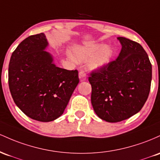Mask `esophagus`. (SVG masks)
<instances>
[{
    "label": "esophagus",
    "mask_w": 160,
    "mask_h": 160,
    "mask_svg": "<svg viewBox=\"0 0 160 160\" xmlns=\"http://www.w3.org/2000/svg\"><path fill=\"white\" fill-rule=\"evenodd\" d=\"M78 77H79L80 82H84L86 80V74L83 70H80L79 73H78Z\"/></svg>",
    "instance_id": "obj_1"
}]
</instances>
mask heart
I'll list each match as a JSON object with an SVG mask.
<instances>
[{
	"mask_svg": "<svg viewBox=\"0 0 160 160\" xmlns=\"http://www.w3.org/2000/svg\"><path fill=\"white\" fill-rule=\"evenodd\" d=\"M112 56L110 46L101 44L86 43L83 45L76 46L73 49V57L77 61L88 60L91 69H100L107 65Z\"/></svg>",
	"mask_w": 160,
	"mask_h": 160,
	"instance_id": "1",
	"label": "heart"
}]
</instances>
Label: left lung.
I'll return each mask as SVG.
<instances>
[{"instance_id":"left-lung-1","label":"left lung","mask_w":160,"mask_h":160,"mask_svg":"<svg viewBox=\"0 0 160 160\" xmlns=\"http://www.w3.org/2000/svg\"><path fill=\"white\" fill-rule=\"evenodd\" d=\"M117 38L122 44L117 59L88 78L94 112L109 122L138 113L148 100L152 80V65L143 47L126 38Z\"/></svg>"}]
</instances>
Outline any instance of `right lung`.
<instances>
[{
  "label": "right lung",
  "mask_w": 160,
  "mask_h": 160,
  "mask_svg": "<svg viewBox=\"0 0 160 160\" xmlns=\"http://www.w3.org/2000/svg\"><path fill=\"white\" fill-rule=\"evenodd\" d=\"M44 33L26 38L10 57L8 83L16 105L32 119L51 122L63 113L79 82L78 70L53 63Z\"/></svg>",
  "instance_id": "obj_1"
}]
</instances>
